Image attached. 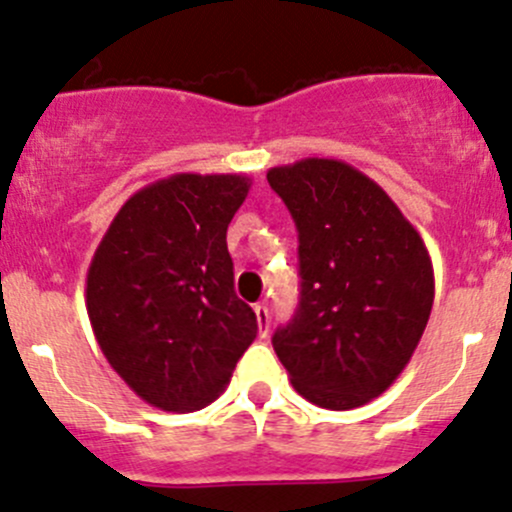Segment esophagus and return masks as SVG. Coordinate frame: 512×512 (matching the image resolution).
Wrapping results in <instances>:
<instances>
[{
    "mask_svg": "<svg viewBox=\"0 0 512 512\" xmlns=\"http://www.w3.org/2000/svg\"><path fill=\"white\" fill-rule=\"evenodd\" d=\"M253 311H256V321H259V334H261V337H266V334H269V321H271L269 306L256 304V306H253Z\"/></svg>",
    "mask_w": 512,
    "mask_h": 512,
    "instance_id": "1",
    "label": "esophagus"
}]
</instances>
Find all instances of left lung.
<instances>
[{"mask_svg":"<svg viewBox=\"0 0 512 512\" xmlns=\"http://www.w3.org/2000/svg\"><path fill=\"white\" fill-rule=\"evenodd\" d=\"M299 231V306L274 352L304 399L354 410L384 392L415 354L435 301L425 241L397 203L334 158L266 173Z\"/></svg>","mask_w":512,"mask_h":512,"instance_id":"1","label":"left lung"}]
</instances>
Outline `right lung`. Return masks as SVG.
Listing matches in <instances>:
<instances>
[{"label": "right lung", "mask_w": 512, "mask_h": 512, "mask_svg": "<svg viewBox=\"0 0 512 512\" xmlns=\"http://www.w3.org/2000/svg\"><path fill=\"white\" fill-rule=\"evenodd\" d=\"M248 188L228 173L155 180L123 203L92 256L85 304L97 344L158 410L211 405L259 332L226 246Z\"/></svg>", "instance_id": "add662e5"}]
</instances>
